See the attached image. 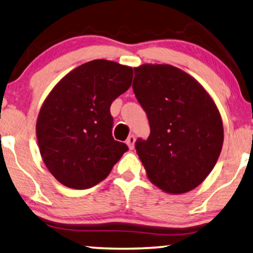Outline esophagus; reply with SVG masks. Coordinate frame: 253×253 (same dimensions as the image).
Returning a JSON list of instances; mask_svg holds the SVG:
<instances>
[{"label":"esophagus","instance_id":"obj_1","mask_svg":"<svg viewBox=\"0 0 253 253\" xmlns=\"http://www.w3.org/2000/svg\"><path fill=\"white\" fill-rule=\"evenodd\" d=\"M134 141H136V137H134L133 134H130V136L127 137V139L126 140V143L127 146H129L130 150H132V148L134 147Z\"/></svg>","mask_w":253,"mask_h":253}]
</instances>
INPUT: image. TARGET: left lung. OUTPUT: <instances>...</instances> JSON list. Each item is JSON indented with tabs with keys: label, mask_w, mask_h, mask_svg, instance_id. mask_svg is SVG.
Segmentation results:
<instances>
[{
	"label": "left lung",
	"mask_w": 253,
	"mask_h": 253,
	"mask_svg": "<svg viewBox=\"0 0 253 253\" xmlns=\"http://www.w3.org/2000/svg\"><path fill=\"white\" fill-rule=\"evenodd\" d=\"M132 88L151 127L150 137L134 144L148 178L168 193L195 189L222 148L215 103L196 79L168 64L134 68Z\"/></svg>",
	"instance_id": "left-lung-1"
}]
</instances>
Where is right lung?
Instances as JSON below:
<instances>
[{"instance_id": "right-lung-1", "label": "right lung", "mask_w": 253, "mask_h": 253, "mask_svg": "<svg viewBox=\"0 0 253 253\" xmlns=\"http://www.w3.org/2000/svg\"><path fill=\"white\" fill-rule=\"evenodd\" d=\"M132 77V68L94 60L69 72L44 100L38 143L48 170L63 185L92 188L129 150L114 139L110 106L127 91Z\"/></svg>"}]
</instances>
